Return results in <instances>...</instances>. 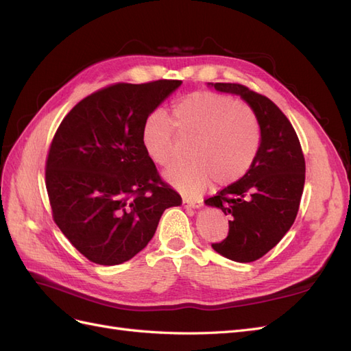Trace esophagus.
Wrapping results in <instances>:
<instances>
[{
  "label": "esophagus",
  "mask_w": 351,
  "mask_h": 351,
  "mask_svg": "<svg viewBox=\"0 0 351 351\" xmlns=\"http://www.w3.org/2000/svg\"><path fill=\"white\" fill-rule=\"evenodd\" d=\"M182 205L186 208V209H199L202 206V200L199 199H189V197H184Z\"/></svg>",
  "instance_id": "1"
}]
</instances>
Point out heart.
I'll return each instance as SVG.
<instances>
[{
    "mask_svg": "<svg viewBox=\"0 0 351 351\" xmlns=\"http://www.w3.org/2000/svg\"><path fill=\"white\" fill-rule=\"evenodd\" d=\"M173 127L180 139H192L187 162L176 164L164 173V180L184 195H197L215 180L231 184L246 174L261 145L256 117L244 104L215 92H195L178 101L171 110V121L155 111L146 117L141 142L152 162L165 167L176 147Z\"/></svg>",
    "mask_w": 351,
    "mask_h": 351,
    "instance_id": "heart-1",
    "label": "heart"
}]
</instances>
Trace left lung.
I'll return each mask as SVG.
<instances>
[{
    "instance_id": "1",
    "label": "left lung",
    "mask_w": 351,
    "mask_h": 351,
    "mask_svg": "<svg viewBox=\"0 0 351 351\" xmlns=\"http://www.w3.org/2000/svg\"><path fill=\"white\" fill-rule=\"evenodd\" d=\"M237 95L256 117L261 145L249 171L205 200L231 219L224 241L212 249L234 262H253L277 246L293 226L304 187V156L291 123L271 99L237 83H208Z\"/></svg>"
}]
</instances>
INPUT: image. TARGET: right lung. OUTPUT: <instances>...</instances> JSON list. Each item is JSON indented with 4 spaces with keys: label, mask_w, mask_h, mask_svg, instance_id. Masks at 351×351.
Here are the masks:
<instances>
[{
    "label": "right lung",
    "mask_w": 351,
    "mask_h": 351,
    "mask_svg": "<svg viewBox=\"0 0 351 351\" xmlns=\"http://www.w3.org/2000/svg\"><path fill=\"white\" fill-rule=\"evenodd\" d=\"M182 80L117 83L82 99L61 121L47 159L52 217L83 256L98 265L132 259L182 197L159 177L141 132Z\"/></svg>",
    "instance_id": "1"
}]
</instances>
